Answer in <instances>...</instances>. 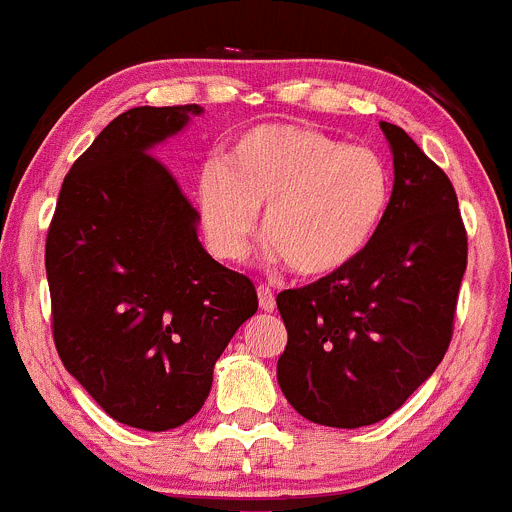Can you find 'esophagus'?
<instances>
[{"label": "esophagus", "mask_w": 512, "mask_h": 512, "mask_svg": "<svg viewBox=\"0 0 512 512\" xmlns=\"http://www.w3.org/2000/svg\"><path fill=\"white\" fill-rule=\"evenodd\" d=\"M256 294H259L261 311H274L276 309V299H274V294H271L269 286H259V289H256Z\"/></svg>", "instance_id": "34e87169"}]
</instances>
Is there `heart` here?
<instances>
[{
    "mask_svg": "<svg viewBox=\"0 0 512 512\" xmlns=\"http://www.w3.org/2000/svg\"><path fill=\"white\" fill-rule=\"evenodd\" d=\"M389 196L392 175L377 150L289 123L246 130L226 163H206L196 178L198 216L218 259L246 256L266 206V241L301 276L352 264L382 226Z\"/></svg>",
    "mask_w": 512,
    "mask_h": 512,
    "instance_id": "heart-1",
    "label": "heart"
}]
</instances>
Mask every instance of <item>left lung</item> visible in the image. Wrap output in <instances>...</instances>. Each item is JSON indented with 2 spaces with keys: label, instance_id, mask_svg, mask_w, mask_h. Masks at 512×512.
<instances>
[{
  "label": "left lung",
  "instance_id": "8db88e82",
  "mask_svg": "<svg viewBox=\"0 0 512 512\" xmlns=\"http://www.w3.org/2000/svg\"><path fill=\"white\" fill-rule=\"evenodd\" d=\"M387 213L352 264L276 306L289 332L276 377L309 422L339 430L374 425L432 377L452 337L467 236L450 178L392 123Z\"/></svg>",
  "mask_w": 512,
  "mask_h": 512
}]
</instances>
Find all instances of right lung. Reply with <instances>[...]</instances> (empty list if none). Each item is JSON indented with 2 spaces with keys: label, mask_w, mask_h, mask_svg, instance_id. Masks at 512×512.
I'll return each mask as SVG.
<instances>
[{
  "label": "right lung",
  "mask_w": 512,
  "mask_h": 512,
  "mask_svg": "<svg viewBox=\"0 0 512 512\" xmlns=\"http://www.w3.org/2000/svg\"><path fill=\"white\" fill-rule=\"evenodd\" d=\"M201 105L133 107L65 175L47 233L52 334L67 372L123 425L165 432L206 402L256 289L211 259L201 216L153 150Z\"/></svg>",
  "instance_id": "1"
}]
</instances>
